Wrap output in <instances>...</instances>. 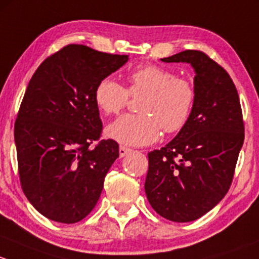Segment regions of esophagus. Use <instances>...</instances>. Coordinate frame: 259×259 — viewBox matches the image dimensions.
<instances>
[{"instance_id": "esophagus-1", "label": "esophagus", "mask_w": 259, "mask_h": 259, "mask_svg": "<svg viewBox=\"0 0 259 259\" xmlns=\"http://www.w3.org/2000/svg\"><path fill=\"white\" fill-rule=\"evenodd\" d=\"M131 151H132V149L126 147V146H119V156L121 157L127 156V154L131 153Z\"/></svg>"}]
</instances>
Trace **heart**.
Returning <instances> with one entry per match:
<instances>
[{
  "label": "heart",
  "mask_w": 259,
  "mask_h": 259,
  "mask_svg": "<svg viewBox=\"0 0 259 259\" xmlns=\"http://www.w3.org/2000/svg\"><path fill=\"white\" fill-rule=\"evenodd\" d=\"M142 97L141 114H124L108 124V138L124 146L141 147L156 142L162 130L180 132L188 123L196 103V87L191 79L168 68L147 65L131 72L128 87L105 77L95 89V102L103 113H118L130 97Z\"/></svg>",
  "instance_id": "heart-1"
}]
</instances>
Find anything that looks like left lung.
I'll return each mask as SVG.
<instances>
[{
  "label": "left lung",
  "mask_w": 259,
  "mask_h": 259,
  "mask_svg": "<svg viewBox=\"0 0 259 259\" xmlns=\"http://www.w3.org/2000/svg\"><path fill=\"white\" fill-rule=\"evenodd\" d=\"M196 71V103L188 123L148 153L145 191L152 208L173 222L198 220L227 194L244 141L241 103L227 71L202 51L162 58Z\"/></svg>",
  "instance_id": "obj_1"
}]
</instances>
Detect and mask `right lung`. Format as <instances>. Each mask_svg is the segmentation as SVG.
Returning <instances> with one entry per match:
<instances>
[{"instance_id":"obj_1","label":"right lung","mask_w":259,"mask_h":259,"mask_svg":"<svg viewBox=\"0 0 259 259\" xmlns=\"http://www.w3.org/2000/svg\"><path fill=\"white\" fill-rule=\"evenodd\" d=\"M127 60L67 45L32 76L15 122L18 175L30 203L49 220L79 222L100 198L119 151L116 141L100 140L95 89Z\"/></svg>"}]
</instances>
